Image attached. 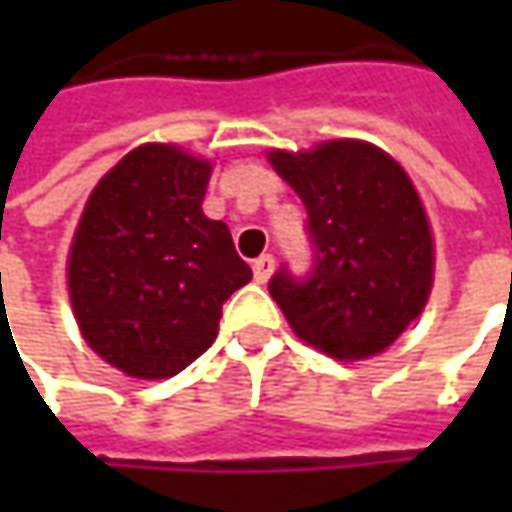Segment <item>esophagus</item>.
<instances>
[{"instance_id":"esophagus-1","label":"esophagus","mask_w":512,"mask_h":512,"mask_svg":"<svg viewBox=\"0 0 512 512\" xmlns=\"http://www.w3.org/2000/svg\"><path fill=\"white\" fill-rule=\"evenodd\" d=\"M273 267H276V259H273L270 253H265V256H259V259L253 262V276H256V282H259V285H265L267 279H270Z\"/></svg>"}]
</instances>
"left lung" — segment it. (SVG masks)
I'll list each match as a JSON object with an SVG mask.
<instances>
[{"label": "left lung", "instance_id": "obj_1", "mask_svg": "<svg viewBox=\"0 0 512 512\" xmlns=\"http://www.w3.org/2000/svg\"><path fill=\"white\" fill-rule=\"evenodd\" d=\"M267 162L307 207L316 270L273 276L270 296L310 347L339 362L384 353L422 316L436 242L407 170L364 139L267 150Z\"/></svg>", "mask_w": 512, "mask_h": 512}]
</instances>
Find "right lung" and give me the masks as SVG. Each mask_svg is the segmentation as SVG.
I'll list each match as a JSON object with an SVG mask.
<instances>
[{
	"label": "right lung",
	"instance_id": "add662e5",
	"mask_svg": "<svg viewBox=\"0 0 512 512\" xmlns=\"http://www.w3.org/2000/svg\"><path fill=\"white\" fill-rule=\"evenodd\" d=\"M213 162L145 142L90 190L68 250L82 339L130 379H170L219 333L222 305L253 273L225 222L207 219Z\"/></svg>",
	"mask_w": 512,
	"mask_h": 512
}]
</instances>
